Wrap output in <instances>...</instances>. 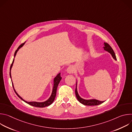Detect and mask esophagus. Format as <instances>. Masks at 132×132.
I'll return each instance as SVG.
<instances>
[{
    "instance_id": "1",
    "label": "esophagus",
    "mask_w": 132,
    "mask_h": 132,
    "mask_svg": "<svg viewBox=\"0 0 132 132\" xmlns=\"http://www.w3.org/2000/svg\"><path fill=\"white\" fill-rule=\"evenodd\" d=\"M67 72L69 73H72L73 72V68L72 66H69L67 69Z\"/></svg>"
}]
</instances>
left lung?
<instances>
[{
	"label": "left lung",
	"mask_w": 132,
	"mask_h": 132,
	"mask_svg": "<svg viewBox=\"0 0 132 132\" xmlns=\"http://www.w3.org/2000/svg\"><path fill=\"white\" fill-rule=\"evenodd\" d=\"M104 50L106 51H108L109 52L111 55L112 56L113 58L115 60L117 61V58H116V56L114 53V52L112 48L111 47V46L107 43H104ZM75 94H76V96L77 97V100L82 104L85 105H98L99 104H100L104 102V101H100L96 99H91V100H85L79 96L78 92H77V84H76V89H75Z\"/></svg>",
	"instance_id": "left-lung-1"
}]
</instances>
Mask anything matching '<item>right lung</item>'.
Returning <instances> with one entry per match:
<instances>
[{
	"label": "right lung",
	"instance_id": "add662e5",
	"mask_svg": "<svg viewBox=\"0 0 132 132\" xmlns=\"http://www.w3.org/2000/svg\"><path fill=\"white\" fill-rule=\"evenodd\" d=\"M24 43H22L18 47V48H17V50L15 51V53H14V56H15L18 51L19 50V49L23 45H24ZM13 62H14V59L13 60V61H12V63L10 66V70H11V69L12 68V66L13 65ZM10 78H11V73H10ZM62 79V77H61V73H59L57 76H56V77L54 78V86H53V91H52V95L51 96V97H50V98L46 100V101L45 102H27L25 100H24L19 95H18V94L16 92V91H15L14 89V87H13V83L12 84V86H13V89L16 93V95L18 96V97H19L21 100H22L23 101H24L25 102H26L27 103L32 105V106H35V107H39V108H44V107H45V106H48L50 105H51L53 102V101H54L55 100V97H56V91H57V86L61 81V80Z\"/></svg>",
	"mask_w": 132,
	"mask_h": 132
}]
</instances>
